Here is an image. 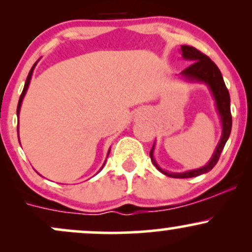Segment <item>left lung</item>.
<instances>
[{
  "instance_id": "1",
  "label": "left lung",
  "mask_w": 252,
  "mask_h": 252,
  "mask_svg": "<svg viewBox=\"0 0 252 252\" xmlns=\"http://www.w3.org/2000/svg\"><path fill=\"white\" fill-rule=\"evenodd\" d=\"M181 53L184 59L189 60V62H192V63H190L189 67L185 68L180 74L185 78V79L189 80V82L205 83L209 86L211 92H212V96L216 100L217 111H218L219 116H220L222 126L220 141H219L212 158H211V160L209 161V163H207L206 166L198 169L189 170V172L185 173L166 172V170L160 168L158 164L156 163L154 156H153V153H154V146H153L152 150H150V158H152V162L154 163L156 168L160 170L161 173H163L164 175L170 176V178L186 179L193 178V176H198L204 174V173L210 172V170L216 166L219 158H220V154L222 149H224L225 143H226V141L228 140V136H230L231 128H232V116H231L230 110V94H228V90L226 89V85H225L220 71L217 67L216 63H213L209 57L205 56L204 53H201L200 51L192 47V46H181Z\"/></svg>"
}]
</instances>
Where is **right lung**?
<instances>
[{"instance_id":"add662e5","label":"right lung","mask_w":252,"mask_h":252,"mask_svg":"<svg viewBox=\"0 0 252 252\" xmlns=\"http://www.w3.org/2000/svg\"><path fill=\"white\" fill-rule=\"evenodd\" d=\"M35 65H36V63H34V65H33V67H32V70L30 71V73H28V77H27V79H26V83H25V88H24V91H22L21 96H20V99H19V104H17V110H16V114H17V116H19V114H20V108H21L22 99H24V97H25L26 92H27V89H28V86H30L31 78H32V74H33V70H34V67H35ZM19 141H20V140H19ZM109 153H110V150H109ZM109 153H108V155H109ZM103 166H104V164H103Z\"/></svg>"}]
</instances>
